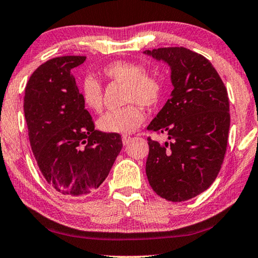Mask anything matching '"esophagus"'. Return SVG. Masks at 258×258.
<instances>
[{"mask_svg":"<svg viewBox=\"0 0 258 258\" xmlns=\"http://www.w3.org/2000/svg\"><path fill=\"white\" fill-rule=\"evenodd\" d=\"M121 140H122V144L127 145L128 142L131 141V137H130V136H122V137H121Z\"/></svg>","mask_w":258,"mask_h":258,"instance_id":"obj_1","label":"esophagus"}]
</instances>
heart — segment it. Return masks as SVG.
Instances as JSON below:
<instances>
[{
    "label": "heart",
    "instance_id": "obj_1",
    "mask_svg": "<svg viewBox=\"0 0 258 258\" xmlns=\"http://www.w3.org/2000/svg\"><path fill=\"white\" fill-rule=\"evenodd\" d=\"M103 74L111 81L125 84L124 102L131 103L119 110H112L98 119L97 125L103 132L128 134L140 127L145 120V113L139 106L151 107L159 102L161 97L160 80L144 72L139 63L132 61H114L103 69ZM82 101L88 109L95 112L103 106V91L96 79L88 76L83 80Z\"/></svg>",
    "mask_w": 258,
    "mask_h": 258
}]
</instances>
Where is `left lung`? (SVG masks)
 I'll list each match as a JSON object with an SVG mask.
<instances>
[{
  "label": "left lung",
  "mask_w": 258,
  "mask_h": 258,
  "mask_svg": "<svg viewBox=\"0 0 258 258\" xmlns=\"http://www.w3.org/2000/svg\"><path fill=\"white\" fill-rule=\"evenodd\" d=\"M168 63L174 90L147 130L146 174L153 190L169 202H184L209 189L220 171L230 125L228 94L212 63L185 47L144 52Z\"/></svg>",
  "instance_id": "left-lung-1"
}]
</instances>
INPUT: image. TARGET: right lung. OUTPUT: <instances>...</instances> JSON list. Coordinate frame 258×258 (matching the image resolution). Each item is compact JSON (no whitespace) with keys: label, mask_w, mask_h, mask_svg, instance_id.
<instances>
[{"label":"right lung","mask_w":258,"mask_h":258,"mask_svg":"<svg viewBox=\"0 0 258 258\" xmlns=\"http://www.w3.org/2000/svg\"><path fill=\"white\" fill-rule=\"evenodd\" d=\"M86 56H59L40 64L25 87L30 145L49 185L69 198L101 186L121 151V137L95 130L73 68Z\"/></svg>","instance_id":"1"}]
</instances>
